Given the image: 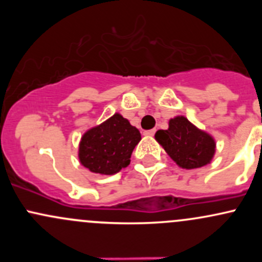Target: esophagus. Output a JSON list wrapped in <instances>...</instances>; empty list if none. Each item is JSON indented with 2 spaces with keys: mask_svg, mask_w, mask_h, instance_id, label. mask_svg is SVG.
<instances>
[{
  "mask_svg": "<svg viewBox=\"0 0 262 262\" xmlns=\"http://www.w3.org/2000/svg\"><path fill=\"white\" fill-rule=\"evenodd\" d=\"M155 133H156L155 129H150V130H146V132H144V134H146V136H149V137L155 136Z\"/></svg>",
  "mask_w": 262,
  "mask_h": 262,
  "instance_id": "esophagus-1",
  "label": "esophagus"
}]
</instances>
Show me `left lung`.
<instances>
[{
	"label": "left lung",
	"instance_id": "left-lung-1",
	"mask_svg": "<svg viewBox=\"0 0 262 262\" xmlns=\"http://www.w3.org/2000/svg\"><path fill=\"white\" fill-rule=\"evenodd\" d=\"M155 137L167 155L186 170L208 165L215 153L213 137L182 115L170 119L167 130H158Z\"/></svg>",
	"mask_w": 262,
	"mask_h": 262
}]
</instances>
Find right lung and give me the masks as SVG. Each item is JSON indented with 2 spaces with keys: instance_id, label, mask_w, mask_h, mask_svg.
<instances>
[{
  "instance_id": "1",
  "label": "right lung",
  "mask_w": 262,
  "mask_h": 262,
  "mask_svg": "<svg viewBox=\"0 0 262 262\" xmlns=\"http://www.w3.org/2000/svg\"><path fill=\"white\" fill-rule=\"evenodd\" d=\"M141 139L138 129L115 113L82 136L78 158L91 172L114 175L130 163L132 152Z\"/></svg>"
}]
</instances>
